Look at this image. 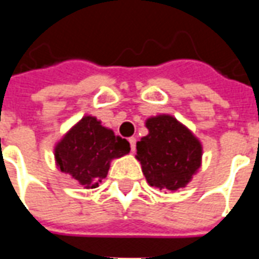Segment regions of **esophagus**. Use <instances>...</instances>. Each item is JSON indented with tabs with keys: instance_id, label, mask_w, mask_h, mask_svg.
<instances>
[{
	"instance_id": "34e87169",
	"label": "esophagus",
	"mask_w": 259,
	"mask_h": 259,
	"mask_svg": "<svg viewBox=\"0 0 259 259\" xmlns=\"http://www.w3.org/2000/svg\"><path fill=\"white\" fill-rule=\"evenodd\" d=\"M129 143H130V148H132V151H135L136 150V139L135 137H130Z\"/></svg>"
}]
</instances>
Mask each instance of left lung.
Wrapping results in <instances>:
<instances>
[{"mask_svg": "<svg viewBox=\"0 0 259 259\" xmlns=\"http://www.w3.org/2000/svg\"><path fill=\"white\" fill-rule=\"evenodd\" d=\"M148 135L137 141V155L148 185L159 190L186 187L201 166L202 146L190 130L170 115L146 122Z\"/></svg>", "mask_w": 259, "mask_h": 259, "instance_id": "obj_1", "label": "left lung"}]
</instances>
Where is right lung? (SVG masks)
I'll use <instances>...</instances> for the list:
<instances>
[{"label":"right lung","instance_id":"1","mask_svg":"<svg viewBox=\"0 0 259 259\" xmlns=\"http://www.w3.org/2000/svg\"><path fill=\"white\" fill-rule=\"evenodd\" d=\"M130 151L129 141L115 136L94 116H84L57 143L55 162L84 189H96L105 179L111 161Z\"/></svg>","mask_w":259,"mask_h":259}]
</instances>
